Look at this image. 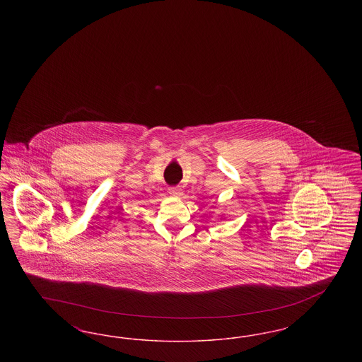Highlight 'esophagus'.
Segmentation results:
<instances>
[{
  "mask_svg": "<svg viewBox=\"0 0 362 362\" xmlns=\"http://www.w3.org/2000/svg\"><path fill=\"white\" fill-rule=\"evenodd\" d=\"M170 194H171L173 197H180V195H182V189H177V187H171V189H170Z\"/></svg>",
  "mask_w": 362,
  "mask_h": 362,
  "instance_id": "obj_1",
  "label": "esophagus"
}]
</instances>
